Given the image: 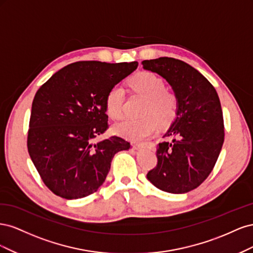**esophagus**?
Segmentation results:
<instances>
[{
  "label": "esophagus",
  "mask_w": 253,
  "mask_h": 253,
  "mask_svg": "<svg viewBox=\"0 0 253 253\" xmlns=\"http://www.w3.org/2000/svg\"><path fill=\"white\" fill-rule=\"evenodd\" d=\"M137 148L138 149H147V150H154L155 144L153 142H142L137 144Z\"/></svg>",
  "instance_id": "obj_1"
}]
</instances>
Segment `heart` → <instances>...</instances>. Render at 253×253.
I'll list each match as a JSON object with an SVG mask.
<instances>
[{
    "instance_id": "1",
    "label": "heart",
    "mask_w": 253,
    "mask_h": 253,
    "mask_svg": "<svg viewBox=\"0 0 253 253\" xmlns=\"http://www.w3.org/2000/svg\"><path fill=\"white\" fill-rule=\"evenodd\" d=\"M137 93L147 98L141 118H126L113 126V132L129 140H142L156 132L157 119L167 124L175 115L177 100L171 91L166 89L165 81L151 72H140L128 81ZM125 90L121 86L112 87L105 97V111L115 120L124 114Z\"/></svg>"
}]
</instances>
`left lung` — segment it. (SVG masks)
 <instances>
[{"mask_svg": "<svg viewBox=\"0 0 253 253\" xmlns=\"http://www.w3.org/2000/svg\"><path fill=\"white\" fill-rule=\"evenodd\" d=\"M162 76L177 100L175 119L158 144L155 169L147 178L159 190L182 194L197 188L215 166L224 143V119L215 88L194 67L174 58L142 61Z\"/></svg>", "mask_w": 253, "mask_h": 253, "instance_id": "obj_1", "label": "left lung"}]
</instances>
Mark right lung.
Segmentation results:
<instances>
[{
  "mask_svg": "<svg viewBox=\"0 0 253 253\" xmlns=\"http://www.w3.org/2000/svg\"><path fill=\"white\" fill-rule=\"evenodd\" d=\"M138 62L79 61L61 68L38 89L27 148L43 182L56 195L77 200L104 182L114 155L131 148L117 136L95 141L108 128L105 97Z\"/></svg>",
  "mask_w": 253,
  "mask_h": 253,
  "instance_id": "add662e5",
  "label": "right lung"
}]
</instances>
